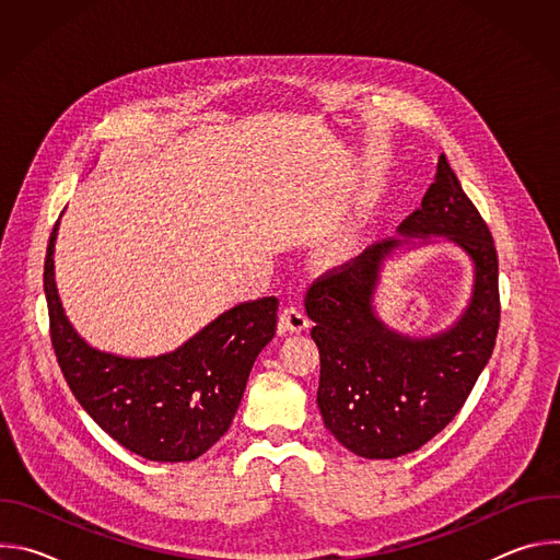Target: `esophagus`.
Masks as SVG:
<instances>
[{
    "label": "esophagus",
    "instance_id": "obj_1",
    "mask_svg": "<svg viewBox=\"0 0 560 560\" xmlns=\"http://www.w3.org/2000/svg\"><path fill=\"white\" fill-rule=\"evenodd\" d=\"M307 326H310V318H307V314H305L303 307H299V305H288V307H283V312H281V328H283V330H288V332H301V330H305Z\"/></svg>",
    "mask_w": 560,
    "mask_h": 560
}]
</instances>
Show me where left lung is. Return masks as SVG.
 I'll use <instances>...</instances> for the list:
<instances>
[{
    "instance_id": "obj_1",
    "label": "left lung",
    "mask_w": 560,
    "mask_h": 560,
    "mask_svg": "<svg viewBox=\"0 0 560 560\" xmlns=\"http://www.w3.org/2000/svg\"><path fill=\"white\" fill-rule=\"evenodd\" d=\"M398 232L456 242L474 261V290L463 316L441 335L410 339L385 328L374 316L372 294L383 259L401 238L372 244L307 288L310 335L322 359L316 404L335 439L363 458H396L434 439L467 401L501 324L494 238L445 154L421 208Z\"/></svg>"
}]
</instances>
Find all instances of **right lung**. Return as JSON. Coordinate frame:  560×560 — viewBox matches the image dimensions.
I'll list each match as a JSON object with an SVG mask.
<instances>
[{"mask_svg":"<svg viewBox=\"0 0 560 560\" xmlns=\"http://www.w3.org/2000/svg\"><path fill=\"white\" fill-rule=\"evenodd\" d=\"M55 236L57 223L44 261L50 343L79 406L148 460H195L228 432L255 359L277 332L279 299L234 305L171 354L115 357L91 348L68 324L55 288Z\"/></svg>","mask_w":560,"mask_h":560,"instance_id":"1","label":"right lung"}]
</instances>
